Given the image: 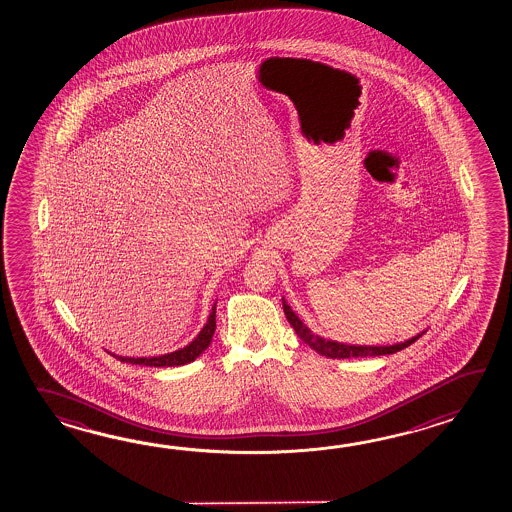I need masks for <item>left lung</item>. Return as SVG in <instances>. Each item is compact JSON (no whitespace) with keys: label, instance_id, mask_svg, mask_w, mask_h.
Returning a JSON list of instances; mask_svg holds the SVG:
<instances>
[{"label":"left lung","instance_id":"obj_1","mask_svg":"<svg viewBox=\"0 0 512 512\" xmlns=\"http://www.w3.org/2000/svg\"><path fill=\"white\" fill-rule=\"evenodd\" d=\"M282 308L286 313L288 323L292 324L295 334L299 335V339L303 341L304 345L310 346L317 354L324 355V357H332V359H348V357H368V355H388L396 354L399 350L407 348L412 345L414 341H418L421 335H412L410 339H405L401 343H394V345H348V343H339V341H332L326 339L323 335L313 334L312 330L299 319V315L293 312L290 304L286 303V299L282 297Z\"/></svg>","mask_w":512,"mask_h":512}]
</instances>
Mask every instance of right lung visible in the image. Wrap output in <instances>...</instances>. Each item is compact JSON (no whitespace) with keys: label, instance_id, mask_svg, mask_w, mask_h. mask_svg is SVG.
Masks as SVG:
<instances>
[{"label":"right lung","instance_id":"add662e5","mask_svg":"<svg viewBox=\"0 0 512 512\" xmlns=\"http://www.w3.org/2000/svg\"><path fill=\"white\" fill-rule=\"evenodd\" d=\"M215 310H217V303L211 306V312L208 315V321L204 324V328L200 330L199 335L189 343V345L169 352V354L155 355V357H126V355L111 354L122 363H129V365H146V366H180L188 365L191 361H195L209 345L211 339L215 334Z\"/></svg>","mask_w":512,"mask_h":512}]
</instances>
